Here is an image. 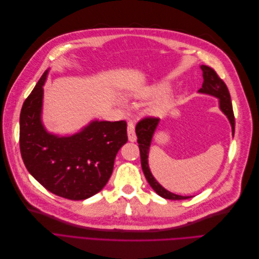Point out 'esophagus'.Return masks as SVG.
I'll return each instance as SVG.
<instances>
[{
	"label": "esophagus",
	"instance_id": "34e87169",
	"mask_svg": "<svg viewBox=\"0 0 259 259\" xmlns=\"http://www.w3.org/2000/svg\"><path fill=\"white\" fill-rule=\"evenodd\" d=\"M127 136H128V140L132 143L136 142V134H135V125L132 121L128 122L127 124Z\"/></svg>",
	"mask_w": 259,
	"mask_h": 259
}]
</instances>
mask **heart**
<instances>
[{
	"instance_id": "1",
	"label": "heart",
	"mask_w": 259,
	"mask_h": 259,
	"mask_svg": "<svg viewBox=\"0 0 259 259\" xmlns=\"http://www.w3.org/2000/svg\"><path fill=\"white\" fill-rule=\"evenodd\" d=\"M163 90H164L163 86L159 85V86H155V88H153V89H151L150 91H149V94H158V93H161ZM162 107H163V105H158L156 107H154V110L155 111H160L161 109H162Z\"/></svg>"
}]
</instances>
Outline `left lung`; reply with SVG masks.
<instances>
[{"instance_id":"1","label":"left lung","mask_w":259,"mask_h":259,"mask_svg":"<svg viewBox=\"0 0 259 259\" xmlns=\"http://www.w3.org/2000/svg\"><path fill=\"white\" fill-rule=\"evenodd\" d=\"M203 71V84L202 88L199 90V93L208 94V95L215 96L219 99V108L221 110L227 115L228 120L231 124L232 127V134H234V114L231 104L230 94L228 88L225 84V82L218 76L214 69L207 66H201ZM158 117L153 116H146L144 119L140 120L136 125V135H137V143L139 146L140 151V161H142V167L145 174V177L149 185L151 186L152 189L158 193L160 197L168 200H186L190 197H183V195H178L175 193H171L168 190L164 189V188L156 182L154 177L152 176L150 168H149L148 164V154H149V147H150L152 136L156 130V126L159 124Z\"/></svg>"}]
</instances>
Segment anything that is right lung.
Masks as SVG:
<instances>
[{
  "label": "right lung",
  "instance_id": "obj_1",
  "mask_svg": "<svg viewBox=\"0 0 259 259\" xmlns=\"http://www.w3.org/2000/svg\"><path fill=\"white\" fill-rule=\"evenodd\" d=\"M48 72L43 73L21 108V158L29 173L45 189L65 199L85 200L108 183L115 155L127 142V125L125 121H93L72 136L50 134L41 121Z\"/></svg>",
  "mask_w": 259,
  "mask_h": 259
}]
</instances>
